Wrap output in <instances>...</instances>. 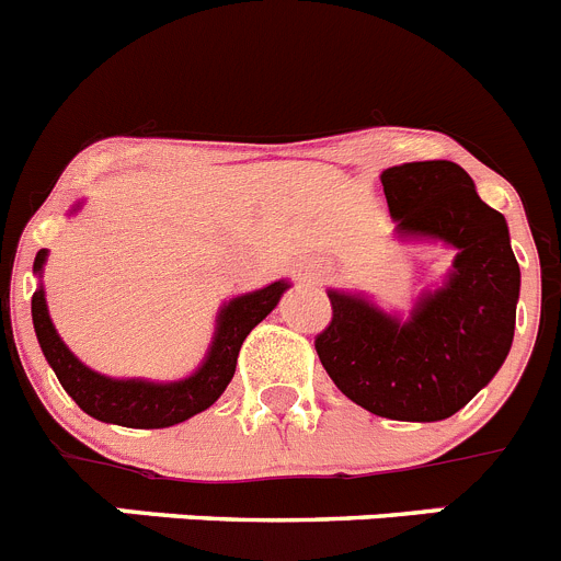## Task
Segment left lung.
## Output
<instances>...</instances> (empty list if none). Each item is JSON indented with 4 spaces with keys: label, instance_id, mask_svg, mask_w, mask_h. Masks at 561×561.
<instances>
[{
    "label": "left lung",
    "instance_id": "obj_1",
    "mask_svg": "<svg viewBox=\"0 0 561 561\" xmlns=\"http://www.w3.org/2000/svg\"><path fill=\"white\" fill-rule=\"evenodd\" d=\"M396 238L454 249L446 279L415 298L410 316L365 293L327 290L332 323L316 337L329 379L345 399L390 421L434 423L493 381L515 337L520 265L510 227L451 160L381 171Z\"/></svg>",
    "mask_w": 561,
    "mask_h": 561
}]
</instances>
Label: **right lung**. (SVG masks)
Returning <instances> with one entry per match:
<instances>
[{
  "label": "right lung",
  "instance_id": "add662e5",
  "mask_svg": "<svg viewBox=\"0 0 561 561\" xmlns=\"http://www.w3.org/2000/svg\"><path fill=\"white\" fill-rule=\"evenodd\" d=\"M80 207L82 202H77L71 213H77ZM46 256L49 251L41 249L33 263V274L38 276V287L33 293V327L38 334L41 352L55 370L62 390L77 401L82 412L102 423L127 428L176 426L216 404L232 381L245 334L279 305L282 293L290 287V282L279 279L260 290L240 293V296L224 301L216 316V332L209 340L207 354H204L202 365L185 379H113V376L99 374V370L88 368L82 359H77L75 352L57 334L49 318V307H46L44 279H41Z\"/></svg>",
  "mask_w": 561,
  "mask_h": 561
}]
</instances>
